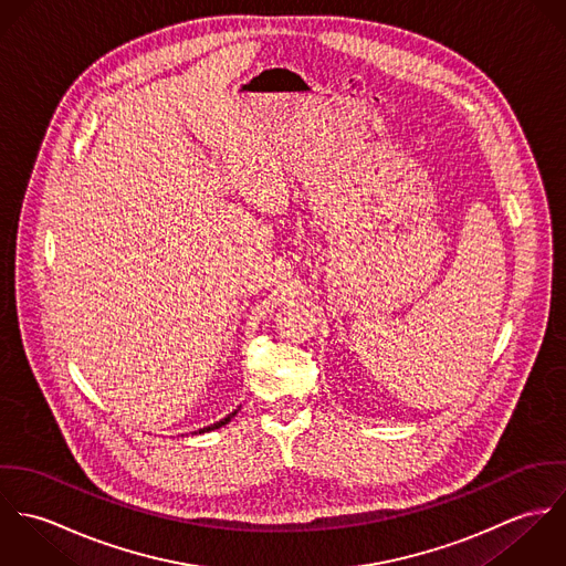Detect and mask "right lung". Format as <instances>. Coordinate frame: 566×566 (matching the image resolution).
<instances>
[{"instance_id": "add662e5", "label": "right lung", "mask_w": 566, "mask_h": 566, "mask_svg": "<svg viewBox=\"0 0 566 566\" xmlns=\"http://www.w3.org/2000/svg\"><path fill=\"white\" fill-rule=\"evenodd\" d=\"M238 413V409L235 411H231L229 416H224L222 420H218V422H213V424H209V427H205V429H200L198 433H209V431H213V429H220V427H224V424H229L231 422V418Z\"/></svg>"}]
</instances>
